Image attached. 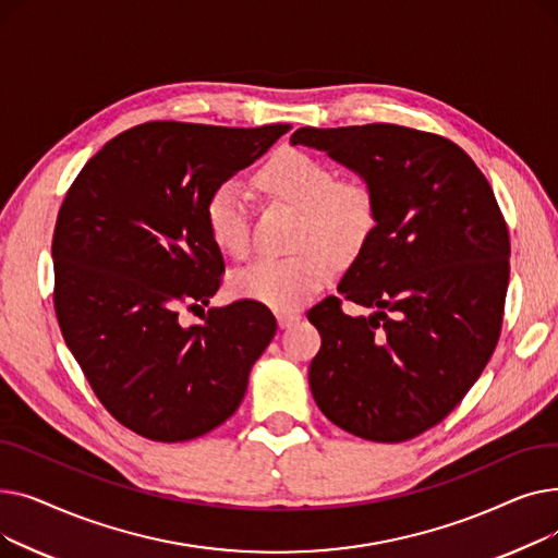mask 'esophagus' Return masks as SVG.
<instances>
[{
  "label": "esophagus",
  "mask_w": 558,
  "mask_h": 558,
  "mask_svg": "<svg viewBox=\"0 0 558 558\" xmlns=\"http://www.w3.org/2000/svg\"><path fill=\"white\" fill-rule=\"evenodd\" d=\"M301 320V314H296V312H278V326L282 328V330H287V328H291V326H296Z\"/></svg>",
  "instance_id": "esophagus-1"
}]
</instances>
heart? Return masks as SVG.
Instances as JSON below:
<instances>
[{"instance_id":"b5f03b06","label":"heart","mask_w":558,"mask_h":558,"mask_svg":"<svg viewBox=\"0 0 558 558\" xmlns=\"http://www.w3.org/2000/svg\"><path fill=\"white\" fill-rule=\"evenodd\" d=\"M257 183L271 198L301 210L294 246L287 257H257L232 271V294L294 310L332 276V259L350 262L375 230L377 210L368 185L339 181V171L307 151L284 149L257 171ZM210 240L223 253L244 257L251 248L248 196L240 181L219 183L203 208Z\"/></svg>"}]
</instances>
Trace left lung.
<instances>
[{"instance_id": "8db88e82", "label": "left lung", "mask_w": 558, "mask_h": 558, "mask_svg": "<svg viewBox=\"0 0 558 558\" xmlns=\"http://www.w3.org/2000/svg\"><path fill=\"white\" fill-rule=\"evenodd\" d=\"M355 171L375 198L368 244L337 291L307 312L320 335L310 389L337 427L400 444L441 423L477 383L500 339L509 230L484 173L441 135L396 124L299 129Z\"/></svg>"}]
</instances>
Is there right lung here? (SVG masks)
Instances as JSON below:
<instances>
[{
	"label": "right lung",
	"instance_id": "right-lung-1",
	"mask_svg": "<svg viewBox=\"0 0 558 558\" xmlns=\"http://www.w3.org/2000/svg\"><path fill=\"white\" fill-rule=\"evenodd\" d=\"M289 124L146 122L112 137L72 183L53 230V307L101 404L135 434L190 441L228 421L276 335L255 301L208 305L223 257L205 228L210 192L267 154Z\"/></svg>",
	"mask_w": 558,
	"mask_h": 558
}]
</instances>
